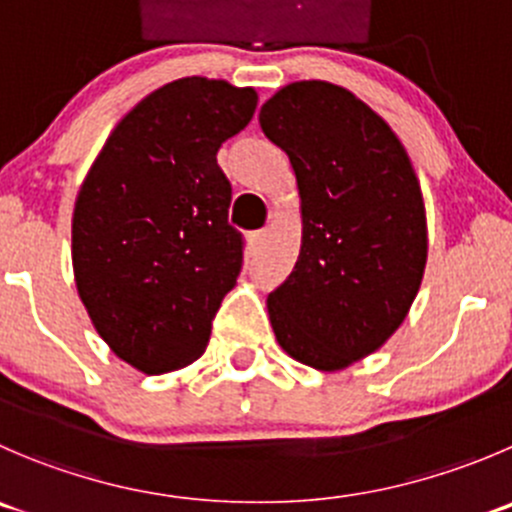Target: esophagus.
I'll list each match as a JSON object with an SVG mask.
<instances>
[{
	"label": "esophagus",
	"mask_w": 512,
	"mask_h": 512,
	"mask_svg": "<svg viewBox=\"0 0 512 512\" xmlns=\"http://www.w3.org/2000/svg\"><path fill=\"white\" fill-rule=\"evenodd\" d=\"M265 237H267V230L250 232V235H247V247H250L252 252H257L262 247V242H265Z\"/></svg>",
	"instance_id": "esophagus-1"
}]
</instances>
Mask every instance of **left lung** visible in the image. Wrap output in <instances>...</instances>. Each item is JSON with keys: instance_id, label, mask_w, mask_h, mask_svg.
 Returning a JSON list of instances; mask_svg holds the SVG:
<instances>
[{"instance_id": "8db88e82", "label": "left lung", "mask_w": 512, "mask_h": 512, "mask_svg": "<svg viewBox=\"0 0 512 512\" xmlns=\"http://www.w3.org/2000/svg\"><path fill=\"white\" fill-rule=\"evenodd\" d=\"M260 127L290 157L302 245L267 312L282 350L345 370L403 325L428 260L418 175L390 124L337 84L307 79L272 94Z\"/></svg>"}]
</instances>
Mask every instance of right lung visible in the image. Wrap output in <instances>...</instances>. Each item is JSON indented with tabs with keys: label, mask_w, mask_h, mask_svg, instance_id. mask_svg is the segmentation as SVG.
Listing matches in <instances>:
<instances>
[{
	"label": "right lung",
	"mask_w": 512,
	"mask_h": 512,
	"mask_svg": "<svg viewBox=\"0 0 512 512\" xmlns=\"http://www.w3.org/2000/svg\"><path fill=\"white\" fill-rule=\"evenodd\" d=\"M252 87L185 77L117 122L89 167L72 215V267L94 330L145 375L205 352L212 317L242 270L227 222L222 142L245 130Z\"/></svg>",
	"instance_id": "right-lung-1"
}]
</instances>
